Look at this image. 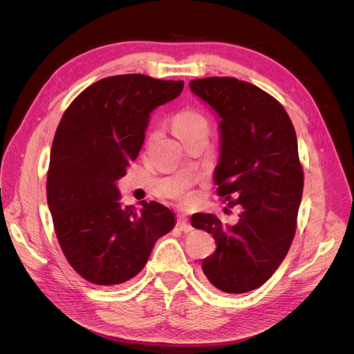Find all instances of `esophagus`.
<instances>
[{
  "mask_svg": "<svg viewBox=\"0 0 354 354\" xmlns=\"http://www.w3.org/2000/svg\"><path fill=\"white\" fill-rule=\"evenodd\" d=\"M178 227H180L181 232H185V233H189V232L194 230V227L190 226V223H189L186 216H178Z\"/></svg>",
  "mask_w": 354,
  "mask_h": 354,
  "instance_id": "esophagus-1",
  "label": "esophagus"
}]
</instances>
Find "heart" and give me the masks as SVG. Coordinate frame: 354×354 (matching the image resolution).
<instances>
[{
  "mask_svg": "<svg viewBox=\"0 0 354 354\" xmlns=\"http://www.w3.org/2000/svg\"><path fill=\"white\" fill-rule=\"evenodd\" d=\"M173 131L177 137H183L190 133H208L209 131V121L208 118L201 111L196 109H185L178 112L173 120ZM183 202H190V196L186 195L183 190H178L176 194Z\"/></svg>",
  "mask_w": 354,
  "mask_h": 354,
  "instance_id": "obj_1",
  "label": "heart"
}]
</instances>
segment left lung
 <instances>
[{
	"instance_id": "obj_1",
	"label": "left lung",
	"mask_w": 354,
	"mask_h": 354,
	"mask_svg": "<svg viewBox=\"0 0 354 354\" xmlns=\"http://www.w3.org/2000/svg\"><path fill=\"white\" fill-rule=\"evenodd\" d=\"M190 90L220 118L217 194L242 207L233 226L192 216L217 245L202 270L220 291L243 294L269 279L294 239L304 186L295 130L283 106L250 82L211 77L190 81Z\"/></svg>"
}]
</instances>
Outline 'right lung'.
I'll return each mask as SVG.
<instances>
[{
	"label": "right lung",
	"instance_id": "add662e5",
	"mask_svg": "<svg viewBox=\"0 0 354 354\" xmlns=\"http://www.w3.org/2000/svg\"><path fill=\"white\" fill-rule=\"evenodd\" d=\"M183 87V81L116 75L91 84L63 113L50 153L47 202L60 248L85 281H130L176 226L174 214L155 201H143L138 211L124 207L116 180L140 152L152 111Z\"/></svg>",
	"mask_w": 354,
	"mask_h": 354
}]
</instances>
